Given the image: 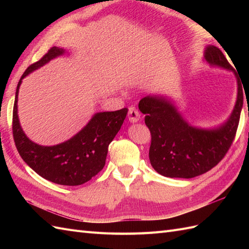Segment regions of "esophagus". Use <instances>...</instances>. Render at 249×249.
<instances>
[{"mask_svg": "<svg viewBox=\"0 0 249 249\" xmlns=\"http://www.w3.org/2000/svg\"><path fill=\"white\" fill-rule=\"evenodd\" d=\"M128 119L131 123H136V122H138L140 120V112L135 107H129Z\"/></svg>", "mask_w": 249, "mask_h": 249, "instance_id": "esophagus-1", "label": "esophagus"}]
</instances>
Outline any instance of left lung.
<instances>
[{
	"mask_svg": "<svg viewBox=\"0 0 249 249\" xmlns=\"http://www.w3.org/2000/svg\"><path fill=\"white\" fill-rule=\"evenodd\" d=\"M205 60L210 64L233 71L217 47L209 46ZM237 99L230 119L217 129L189 126L163 97L146 96L139 102L151 133L149 157L152 167L163 177L192 178L210 171L226 156L235 138L243 107V89L237 79Z\"/></svg>",
	"mask_w": 249,
	"mask_h": 249,
	"instance_id": "obj_1",
	"label": "left lung"
}]
</instances>
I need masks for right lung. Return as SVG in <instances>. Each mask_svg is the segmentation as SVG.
I'll return each instance as SVG.
<instances>
[{
    "label": "right lung",
    "mask_w": 249,
    "mask_h": 249,
    "mask_svg": "<svg viewBox=\"0 0 249 249\" xmlns=\"http://www.w3.org/2000/svg\"><path fill=\"white\" fill-rule=\"evenodd\" d=\"M63 53V49L52 47L40 60L26 68L21 76L13 110V136L20 156L37 174L55 184L77 186L89 181L103 170L108 146L120 130L128 109L96 113L81 131L61 144L41 146L32 142L21 129L17 114L21 80L31 71Z\"/></svg>",
    "instance_id": "add662e5"
}]
</instances>
